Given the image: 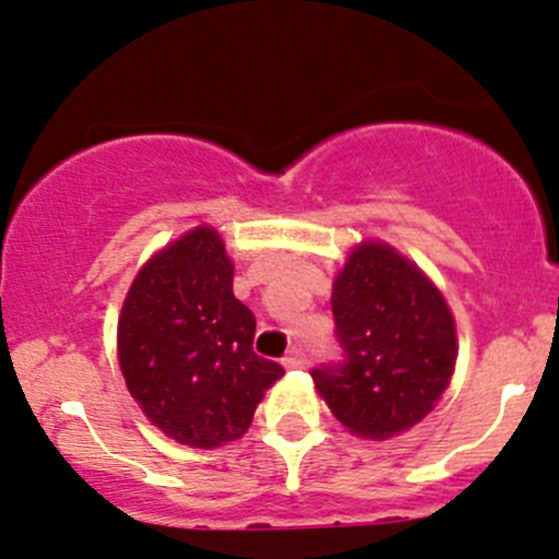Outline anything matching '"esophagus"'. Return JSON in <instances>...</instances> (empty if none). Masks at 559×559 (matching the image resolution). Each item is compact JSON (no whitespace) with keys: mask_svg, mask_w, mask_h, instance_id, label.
Wrapping results in <instances>:
<instances>
[{"mask_svg":"<svg viewBox=\"0 0 559 559\" xmlns=\"http://www.w3.org/2000/svg\"><path fill=\"white\" fill-rule=\"evenodd\" d=\"M306 364H308V358H306V353H304V347H290V350H287V356L282 358V366H285V369H306Z\"/></svg>","mask_w":559,"mask_h":559,"instance_id":"1","label":"esophagus"}]
</instances>
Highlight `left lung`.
Returning a JSON list of instances; mask_svg holds the SVG:
<instances>
[{"label": "left lung", "instance_id": "obj_1", "mask_svg": "<svg viewBox=\"0 0 559 559\" xmlns=\"http://www.w3.org/2000/svg\"><path fill=\"white\" fill-rule=\"evenodd\" d=\"M332 313L343 358L311 377L334 418L369 439L421 421L448 390L457 358L442 293L390 246L364 242L334 280Z\"/></svg>", "mask_w": 559, "mask_h": 559}]
</instances>
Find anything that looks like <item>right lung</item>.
I'll use <instances>...</instances> for the list:
<instances>
[{
	"label": "right lung",
	"mask_w": 559,
	"mask_h": 559,
	"mask_svg": "<svg viewBox=\"0 0 559 559\" xmlns=\"http://www.w3.org/2000/svg\"><path fill=\"white\" fill-rule=\"evenodd\" d=\"M233 277L219 235L193 229L141 269L117 324L130 395L190 448L246 435L259 400L285 373L253 353L255 317L235 298Z\"/></svg>",
	"instance_id": "obj_1"
}]
</instances>
